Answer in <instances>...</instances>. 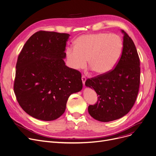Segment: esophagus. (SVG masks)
<instances>
[{"mask_svg": "<svg viewBox=\"0 0 156 156\" xmlns=\"http://www.w3.org/2000/svg\"><path fill=\"white\" fill-rule=\"evenodd\" d=\"M82 80L83 84L84 85L85 84V82H86V77L84 76H82Z\"/></svg>", "mask_w": 156, "mask_h": 156, "instance_id": "1", "label": "esophagus"}]
</instances>
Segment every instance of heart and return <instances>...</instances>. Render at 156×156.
<instances>
[{
    "mask_svg": "<svg viewBox=\"0 0 156 156\" xmlns=\"http://www.w3.org/2000/svg\"><path fill=\"white\" fill-rule=\"evenodd\" d=\"M123 49L122 39L117 34L97 33L82 35L75 41L74 48L68 47L66 55L68 66L74 70L89 67L98 74L112 70Z\"/></svg>",
    "mask_w": 156,
    "mask_h": 156,
    "instance_id": "b5f03b06",
    "label": "heart"
}]
</instances>
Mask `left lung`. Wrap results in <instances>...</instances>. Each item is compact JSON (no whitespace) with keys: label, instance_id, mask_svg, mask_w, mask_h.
I'll return each instance as SVG.
<instances>
[{"label":"left lung","instance_id":"8db88e82","mask_svg":"<svg viewBox=\"0 0 156 156\" xmlns=\"http://www.w3.org/2000/svg\"><path fill=\"white\" fill-rule=\"evenodd\" d=\"M124 34L123 49L115 67L108 73L88 79L86 86L94 89L98 101L88 107L89 114L101 122L122 117L133 107L140 85V59L132 39Z\"/></svg>","mask_w":156,"mask_h":156}]
</instances>
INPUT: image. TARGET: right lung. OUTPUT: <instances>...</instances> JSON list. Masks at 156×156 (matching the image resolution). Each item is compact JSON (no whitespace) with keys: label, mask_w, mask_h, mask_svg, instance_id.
<instances>
[{"label":"right lung","mask_w":156,"mask_h":156,"mask_svg":"<svg viewBox=\"0 0 156 156\" xmlns=\"http://www.w3.org/2000/svg\"><path fill=\"white\" fill-rule=\"evenodd\" d=\"M69 36L38 31L18 56L14 91L22 109L35 119L50 121L61 117L69 97L82 88L81 73L63 60Z\"/></svg>","instance_id":"right-lung-1"}]
</instances>
